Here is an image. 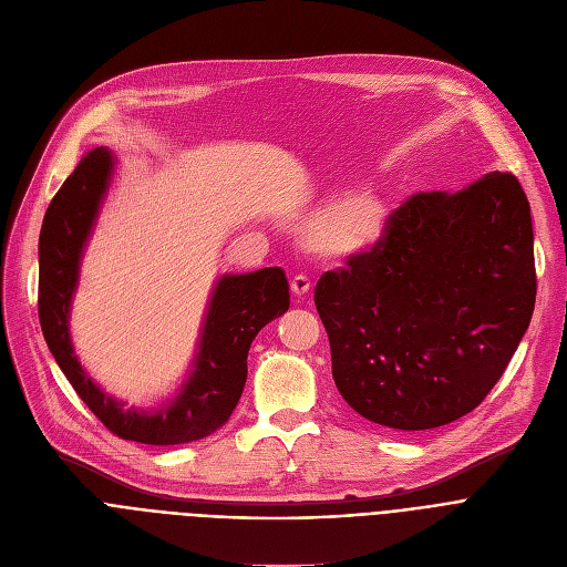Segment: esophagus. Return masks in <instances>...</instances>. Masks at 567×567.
<instances>
[{"label":"esophagus","instance_id":"34e87169","mask_svg":"<svg viewBox=\"0 0 567 567\" xmlns=\"http://www.w3.org/2000/svg\"><path fill=\"white\" fill-rule=\"evenodd\" d=\"M310 289H312V285H310V280L306 276H296L291 280V293L293 296H306V293H310Z\"/></svg>","mask_w":567,"mask_h":567}]
</instances>
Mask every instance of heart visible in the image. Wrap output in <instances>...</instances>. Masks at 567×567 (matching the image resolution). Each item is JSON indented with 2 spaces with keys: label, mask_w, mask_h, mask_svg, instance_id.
Masks as SVG:
<instances>
[{
  "label": "heart",
  "mask_w": 567,
  "mask_h": 567,
  "mask_svg": "<svg viewBox=\"0 0 567 567\" xmlns=\"http://www.w3.org/2000/svg\"><path fill=\"white\" fill-rule=\"evenodd\" d=\"M385 205L369 192H351L326 200L303 225V244L323 259L367 252L385 233Z\"/></svg>",
  "instance_id": "heart-1"
}]
</instances>
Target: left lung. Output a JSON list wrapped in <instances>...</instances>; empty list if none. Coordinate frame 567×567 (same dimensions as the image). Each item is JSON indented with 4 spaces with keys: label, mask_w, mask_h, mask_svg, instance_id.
<instances>
[{
    "label": "left lung",
    "mask_w": 567,
    "mask_h": 567,
    "mask_svg": "<svg viewBox=\"0 0 567 567\" xmlns=\"http://www.w3.org/2000/svg\"><path fill=\"white\" fill-rule=\"evenodd\" d=\"M315 306L334 385L364 420L403 433L461 420L502 379L536 306L517 177L408 198L379 244L321 276Z\"/></svg>",
    "instance_id": "8db88e82"
}]
</instances>
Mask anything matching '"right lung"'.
I'll return each instance as SVG.
<instances>
[{
	"label": "right lung",
	"instance_id": "right-lung-1",
	"mask_svg": "<svg viewBox=\"0 0 567 567\" xmlns=\"http://www.w3.org/2000/svg\"><path fill=\"white\" fill-rule=\"evenodd\" d=\"M113 173L111 150L93 147L52 198L38 241V319L65 379L111 433L141 444L196 442L230 420L246 385L252 339L289 310V282L280 267L220 276L209 296L196 358L177 394L150 410L125 408V401L106 394L86 373L70 337L82 257Z\"/></svg>",
	"mask_w": 567,
	"mask_h": 567
}]
</instances>
